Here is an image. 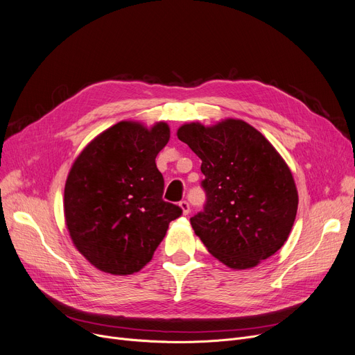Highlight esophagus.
I'll return each mask as SVG.
<instances>
[{"label":"esophagus","instance_id":"34e87169","mask_svg":"<svg viewBox=\"0 0 355 355\" xmlns=\"http://www.w3.org/2000/svg\"><path fill=\"white\" fill-rule=\"evenodd\" d=\"M180 207H181L184 216H187L190 213V204H189V201H185V200L180 201Z\"/></svg>","mask_w":355,"mask_h":355}]
</instances>
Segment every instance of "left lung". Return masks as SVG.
<instances>
[{
  "label": "left lung",
  "mask_w": 355,
  "mask_h": 355,
  "mask_svg": "<svg viewBox=\"0 0 355 355\" xmlns=\"http://www.w3.org/2000/svg\"><path fill=\"white\" fill-rule=\"evenodd\" d=\"M202 161L207 201L190 218L207 250L232 269H249L284 246L297 210L289 166L257 129L240 119L178 128Z\"/></svg>",
  "instance_id": "obj_1"
}]
</instances>
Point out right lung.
I'll return each instance as SVG.
<instances>
[{
	"instance_id": "right-lung-1",
	"label": "right lung",
	"mask_w": 355,
	"mask_h": 355,
	"mask_svg": "<svg viewBox=\"0 0 355 355\" xmlns=\"http://www.w3.org/2000/svg\"><path fill=\"white\" fill-rule=\"evenodd\" d=\"M170 126L122 121L103 130L73 162L64 185V218L73 245L110 275L141 270L181 216L162 200L155 158Z\"/></svg>"
}]
</instances>
